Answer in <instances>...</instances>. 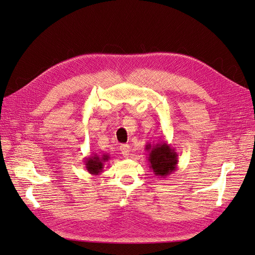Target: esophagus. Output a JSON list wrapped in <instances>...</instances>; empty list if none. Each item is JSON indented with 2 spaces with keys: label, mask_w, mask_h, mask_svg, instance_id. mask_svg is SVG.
<instances>
[{
  "label": "esophagus",
  "mask_w": 255,
  "mask_h": 255,
  "mask_svg": "<svg viewBox=\"0 0 255 255\" xmlns=\"http://www.w3.org/2000/svg\"><path fill=\"white\" fill-rule=\"evenodd\" d=\"M120 151H121V154L125 157H128L129 156V152H130V150H129V145L128 144H121L120 145Z\"/></svg>",
  "instance_id": "obj_1"
}]
</instances>
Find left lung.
Instances as JSON below:
<instances>
[{"mask_svg":"<svg viewBox=\"0 0 255 255\" xmlns=\"http://www.w3.org/2000/svg\"><path fill=\"white\" fill-rule=\"evenodd\" d=\"M145 151H148V160L150 168L154 174L160 177H166L175 171L177 163V154L171 144L160 140L156 143L145 144Z\"/></svg>","mask_w":255,"mask_h":255,"instance_id":"8db88e82","label":"left lung"}]
</instances>
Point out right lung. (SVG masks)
I'll list each match as a JSON object with an SVG mask.
<instances>
[{
	"label": "right lung",
	"mask_w": 255,
	"mask_h": 255,
	"mask_svg": "<svg viewBox=\"0 0 255 255\" xmlns=\"http://www.w3.org/2000/svg\"><path fill=\"white\" fill-rule=\"evenodd\" d=\"M110 159V155L107 153L98 154L92 153V155L85 158V167H86L87 171L92 175H98L103 171L104 163Z\"/></svg>",
	"instance_id": "1"
}]
</instances>
